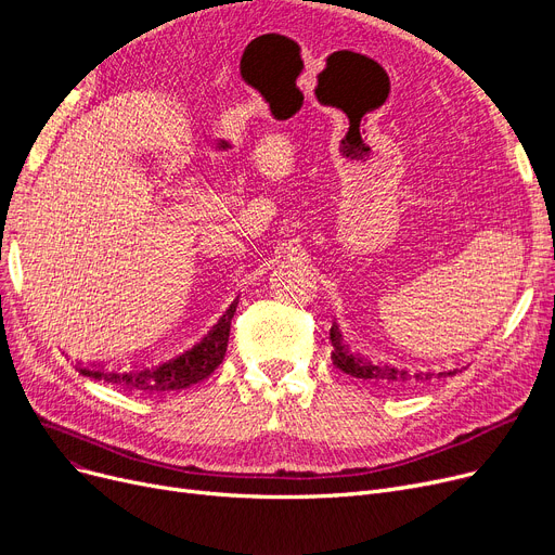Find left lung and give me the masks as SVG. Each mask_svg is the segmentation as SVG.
<instances>
[{
  "instance_id": "1",
  "label": "left lung",
  "mask_w": 555,
  "mask_h": 555,
  "mask_svg": "<svg viewBox=\"0 0 555 555\" xmlns=\"http://www.w3.org/2000/svg\"><path fill=\"white\" fill-rule=\"evenodd\" d=\"M331 346H333V364L337 369H341L344 373L360 377V380H369L375 383L377 387H387V389H402L410 387L414 383H427L434 377V373H410L404 369H396L391 364H380V362H371L360 358L358 353L348 351V346L341 341V333L339 328L333 324L331 326ZM454 371H443L436 373V377H450L454 375Z\"/></svg>"
}]
</instances>
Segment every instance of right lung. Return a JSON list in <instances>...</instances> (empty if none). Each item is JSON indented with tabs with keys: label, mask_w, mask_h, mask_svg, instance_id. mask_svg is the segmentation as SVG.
<instances>
[{
	"label": "right lung",
	"mask_w": 555,
	"mask_h": 555,
	"mask_svg": "<svg viewBox=\"0 0 555 555\" xmlns=\"http://www.w3.org/2000/svg\"><path fill=\"white\" fill-rule=\"evenodd\" d=\"M238 299L233 301L227 312L218 319V324L197 341L191 351L170 358L166 362H157L151 366H130L119 371H105L101 366H76L82 375L105 380L114 387L126 389L130 393H168L175 389H186L204 377H209L224 360L231 317L236 312Z\"/></svg>",
	"instance_id": "right-lung-1"
}]
</instances>
